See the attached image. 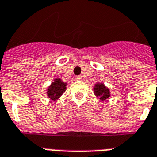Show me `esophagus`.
<instances>
[{"label":"esophagus","instance_id":"obj_1","mask_svg":"<svg viewBox=\"0 0 157 157\" xmlns=\"http://www.w3.org/2000/svg\"><path fill=\"white\" fill-rule=\"evenodd\" d=\"M82 75H76V76H75V80H76V81H80V80H82Z\"/></svg>","mask_w":157,"mask_h":157}]
</instances>
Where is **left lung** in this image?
Masks as SVG:
<instances>
[{
	"mask_svg": "<svg viewBox=\"0 0 157 157\" xmlns=\"http://www.w3.org/2000/svg\"><path fill=\"white\" fill-rule=\"evenodd\" d=\"M94 90H95L96 96H100V99L101 101H105V99H107L108 97L110 96L109 89L105 87L104 84L96 85V86L94 87Z\"/></svg>",
	"mask_w": 157,
	"mask_h": 157,
	"instance_id": "8db88e82",
	"label": "left lung"
}]
</instances>
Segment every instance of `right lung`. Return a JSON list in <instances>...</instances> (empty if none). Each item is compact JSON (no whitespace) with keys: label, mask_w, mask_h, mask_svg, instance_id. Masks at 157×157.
Segmentation results:
<instances>
[{"label":"right lung","mask_w":157,"mask_h":157,"mask_svg":"<svg viewBox=\"0 0 157 157\" xmlns=\"http://www.w3.org/2000/svg\"><path fill=\"white\" fill-rule=\"evenodd\" d=\"M66 86H67V84L64 83L61 79H56L55 82L48 88L47 95L52 101H55L63 94L64 91L67 89Z\"/></svg>","instance_id":"add662e5"}]
</instances>
